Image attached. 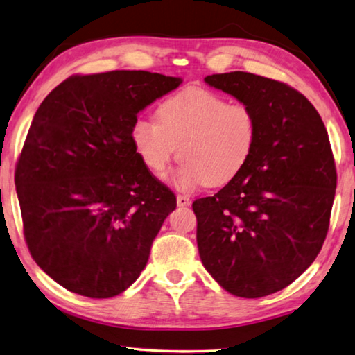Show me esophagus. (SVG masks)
<instances>
[{"instance_id":"34e87169","label":"esophagus","mask_w":355,"mask_h":355,"mask_svg":"<svg viewBox=\"0 0 355 355\" xmlns=\"http://www.w3.org/2000/svg\"><path fill=\"white\" fill-rule=\"evenodd\" d=\"M189 203H191L189 197L182 196V194H178V196H177V205H178V206H188Z\"/></svg>"}]
</instances>
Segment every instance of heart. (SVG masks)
Listing matches in <instances>:
<instances>
[{
	"mask_svg": "<svg viewBox=\"0 0 355 355\" xmlns=\"http://www.w3.org/2000/svg\"><path fill=\"white\" fill-rule=\"evenodd\" d=\"M158 122L135 119L132 143L144 166L163 177L173 158L182 159L169 182L192 192L205 184L223 186L236 178L253 155L259 119L253 107L228 102L209 89L191 87L166 98Z\"/></svg>",
	"mask_w": 355,
	"mask_h": 355,
	"instance_id": "heart-1",
	"label": "heart"
}]
</instances>
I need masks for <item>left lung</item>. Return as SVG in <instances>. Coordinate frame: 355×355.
<instances>
[{
  "mask_svg": "<svg viewBox=\"0 0 355 355\" xmlns=\"http://www.w3.org/2000/svg\"><path fill=\"white\" fill-rule=\"evenodd\" d=\"M205 82L253 107L259 137L239 175L192 203L200 259L227 292L261 298L292 284L323 247L337 188L329 137L287 83L243 71Z\"/></svg>",
  "mask_w": 355,
  "mask_h": 355,
  "instance_id": "left-lung-1",
  "label": "left lung"
}]
</instances>
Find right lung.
Masks as SVG:
<instances>
[{"instance_id": "1", "label": "right lung", "mask_w": 355, "mask_h": 355, "mask_svg": "<svg viewBox=\"0 0 355 355\" xmlns=\"http://www.w3.org/2000/svg\"><path fill=\"white\" fill-rule=\"evenodd\" d=\"M182 79L149 71L71 76L32 119L15 169L24 239L69 292L112 298L130 287L177 197L132 143L141 110Z\"/></svg>"}]
</instances>
